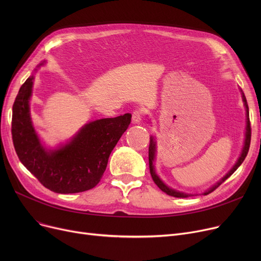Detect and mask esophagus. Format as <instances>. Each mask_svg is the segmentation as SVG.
Wrapping results in <instances>:
<instances>
[{"label": "esophagus", "mask_w": 261, "mask_h": 261, "mask_svg": "<svg viewBox=\"0 0 261 261\" xmlns=\"http://www.w3.org/2000/svg\"><path fill=\"white\" fill-rule=\"evenodd\" d=\"M143 111L142 110H135V111L132 113V121L134 123H140L143 119Z\"/></svg>", "instance_id": "esophagus-1"}]
</instances>
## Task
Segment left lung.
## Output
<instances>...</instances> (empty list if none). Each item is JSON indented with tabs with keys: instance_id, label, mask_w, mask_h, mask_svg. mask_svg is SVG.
Returning <instances> with one entry per match:
<instances>
[{
	"instance_id": "8db88e82",
	"label": "left lung",
	"mask_w": 261,
	"mask_h": 261,
	"mask_svg": "<svg viewBox=\"0 0 261 261\" xmlns=\"http://www.w3.org/2000/svg\"><path fill=\"white\" fill-rule=\"evenodd\" d=\"M241 93H242V100L244 102V107H245V111H246V131H245V139H244V145H243V149H242V152L238 159V161L236 162V164L234 165V167H232L223 177L222 179L219 181L218 183H216L213 187H211L210 189H207L205 193H203L204 196H206L211 193H213V191L218 188L219 186H220L227 177H229L232 173H234L237 168L241 165L242 162L244 161L246 154H248L249 152V149H250V144H251V135H252V132H251V122H250V117H249V106H248V102H246V98L244 96V93L242 92V90H240ZM156 143L153 139V136H151L150 138V145H149V168H150V174H151L152 176V180L154 181V183L158 185V187L164 191V193L171 196V197H175V198H187V197H190V196H194L191 194H185V193H182V191H177V190H174L170 187H168L165 183H164L159 175L155 173V169H154V166H153V162H154V159H155V151H156Z\"/></svg>"
}]
</instances>
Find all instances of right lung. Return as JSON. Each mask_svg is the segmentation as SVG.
<instances>
[{
    "mask_svg": "<svg viewBox=\"0 0 261 261\" xmlns=\"http://www.w3.org/2000/svg\"><path fill=\"white\" fill-rule=\"evenodd\" d=\"M33 85L34 76H31L21 86L12 106L11 134L19 160L54 193L76 194L92 189L99 183L110 154L128 129L131 114L91 121L65 145L47 150L41 144L31 118Z\"/></svg>",
    "mask_w": 261,
    "mask_h": 261,
    "instance_id": "right-lung-1",
    "label": "right lung"
}]
</instances>
